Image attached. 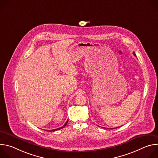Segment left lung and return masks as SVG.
I'll use <instances>...</instances> for the list:
<instances>
[{
  "label": "left lung",
  "instance_id": "8db88e82",
  "mask_svg": "<svg viewBox=\"0 0 158 158\" xmlns=\"http://www.w3.org/2000/svg\"><path fill=\"white\" fill-rule=\"evenodd\" d=\"M133 54H134L135 56H136V54H135V53H134V52H133ZM103 128H104V127H103ZM114 129V128H111L110 129Z\"/></svg>",
  "mask_w": 158,
  "mask_h": 158
}]
</instances>
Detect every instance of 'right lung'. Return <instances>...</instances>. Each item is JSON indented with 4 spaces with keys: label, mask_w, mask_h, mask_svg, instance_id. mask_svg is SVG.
Segmentation results:
<instances>
[{
    "label": "right lung",
    "mask_w": 158,
    "mask_h": 158,
    "mask_svg": "<svg viewBox=\"0 0 158 158\" xmlns=\"http://www.w3.org/2000/svg\"><path fill=\"white\" fill-rule=\"evenodd\" d=\"M67 122H68V120L66 121V123L64 124V125L63 126H62L61 127H59V128H57V129H53V130H49V131H57V130H59V129H61L64 128L66 126V124H67Z\"/></svg>",
    "instance_id": "1"
}]
</instances>
